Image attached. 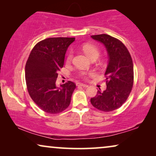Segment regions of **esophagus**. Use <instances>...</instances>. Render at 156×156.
Returning <instances> with one entry per match:
<instances>
[{"label": "esophagus", "instance_id": "obj_1", "mask_svg": "<svg viewBox=\"0 0 156 156\" xmlns=\"http://www.w3.org/2000/svg\"><path fill=\"white\" fill-rule=\"evenodd\" d=\"M77 86L79 87H88V85L87 84H82V83H78Z\"/></svg>", "mask_w": 156, "mask_h": 156}]
</instances>
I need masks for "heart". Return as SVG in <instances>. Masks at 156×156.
Segmentation results:
<instances>
[{
    "mask_svg": "<svg viewBox=\"0 0 156 156\" xmlns=\"http://www.w3.org/2000/svg\"><path fill=\"white\" fill-rule=\"evenodd\" d=\"M82 50L91 59H97L99 56L100 51L99 48L96 45H94L92 44L86 43L83 44L82 46ZM72 58H73V52L72 51H69L67 56V62H70L72 61ZM87 75L86 73H82V76H85Z\"/></svg>",
    "mask_w": 156,
    "mask_h": 156,
    "instance_id": "obj_1",
    "label": "heart"
}]
</instances>
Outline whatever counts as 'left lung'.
I'll list each match as a JSON object with an SVG mask.
<instances>
[{
	"mask_svg": "<svg viewBox=\"0 0 156 156\" xmlns=\"http://www.w3.org/2000/svg\"><path fill=\"white\" fill-rule=\"evenodd\" d=\"M106 48L108 65L105 72L106 89L99 88L91 103L102 112H112L122 106L131 91L133 84V65L131 55L126 46L116 38L101 35H91Z\"/></svg>",
	"mask_w": 156,
	"mask_h": 156,
	"instance_id": "8db88e82",
	"label": "left lung"
}]
</instances>
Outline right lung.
<instances>
[{"label": "right lung", "instance_id": "add662e5", "mask_svg": "<svg viewBox=\"0 0 156 156\" xmlns=\"http://www.w3.org/2000/svg\"><path fill=\"white\" fill-rule=\"evenodd\" d=\"M74 37H50L38 42L25 65V80L31 99L42 111L57 114L69 106L76 88L68 81L57 87L58 72L63 67L68 47Z\"/></svg>", "mask_w": 156, "mask_h": 156}]
</instances>
